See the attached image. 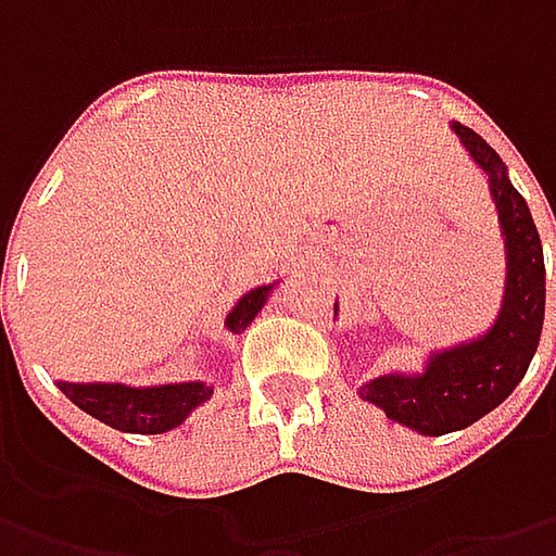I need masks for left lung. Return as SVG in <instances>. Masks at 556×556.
Masks as SVG:
<instances>
[{
	"mask_svg": "<svg viewBox=\"0 0 556 556\" xmlns=\"http://www.w3.org/2000/svg\"><path fill=\"white\" fill-rule=\"evenodd\" d=\"M452 129L489 176V191L498 210L507 256L502 312L480 337L430 353L424 371L380 374L358 390L365 402L383 408L390 420L424 437L464 430L498 408L523 380L545 321V256L523 194L510 185L507 166L485 139L460 123H452Z\"/></svg>",
	"mask_w": 556,
	"mask_h": 556,
	"instance_id": "1",
	"label": "left lung"
}]
</instances>
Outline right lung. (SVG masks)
I'll return each instance as SVG.
<instances>
[{
    "label": "right lung",
    "mask_w": 556,
    "mask_h": 556,
    "mask_svg": "<svg viewBox=\"0 0 556 556\" xmlns=\"http://www.w3.org/2000/svg\"><path fill=\"white\" fill-rule=\"evenodd\" d=\"M275 285L247 290L244 296L228 312L225 328L241 333L256 318V312L266 306L268 293ZM58 390L79 405L86 415H92L101 424L123 430V433H166L179 427L185 417L198 405H203L213 387L203 380L188 383H163V387H126V383H67L58 380Z\"/></svg>",
    "instance_id": "right-lung-1"
}]
</instances>
